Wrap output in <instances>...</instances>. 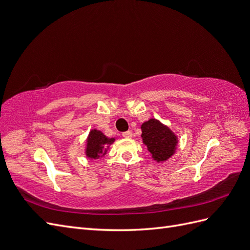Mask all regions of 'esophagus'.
<instances>
[{
    "label": "esophagus",
    "mask_w": 250,
    "mask_h": 250,
    "mask_svg": "<svg viewBox=\"0 0 250 250\" xmlns=\"http://www.w3.org/2000/svg\"><path fill=\"white\" fill-rule=\"evenodd\" d=\"M122 135H123V138H125V139H130V138H132V132L130 130H128V131L123 132Z\"/></svg>",
    "instance_id": "34e87169"
}]
</instances>
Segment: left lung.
Instances as JSON below:
<instances>
[{
	"instance_id": "1",
	"label": "left lung",
	"mask_w": 250,
	"mask_h": 250,
	"mask_svg": "<svg viewBox=\"0 0 250 250\" xmlns=\"http://www.w3.org/2000/svg\"><path fill=\"white\" fill-rule=\"evenodd\" d=\"M142 138L155 161L164 162L174 153L177 139L167 126L151 119L142 125Z\"/></svg>"
}]
</instances>
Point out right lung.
Segmentation results:
<instances>
[{"mask_svg": "<svg viewBox=\"0 0 250 250\" xmlns=\"http://www.w3.org/2000/svg\"><path fill=\"white\" fill-rule=\"evenodd\" d=\"M115 139H108L105 135L98 130H92L88 135L87 139V148L86 154L90 158H98L102 154L104 155L106 150H104V147H106L108 144H111Z\"/></svg>", "mask_w": 250, "mask_h": 250, "instance_id": "1", "label": "right lung"}]
</instances>
